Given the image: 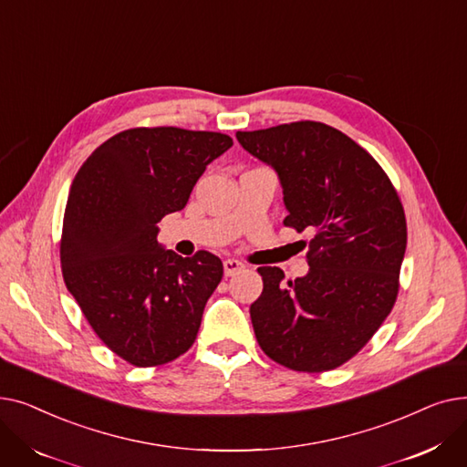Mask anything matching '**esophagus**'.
I'll list each match as a JSON object with an SVG mask.
<instances>
[{"instance_id": "esophagus-1", "label": "esophagus", "mask_w": 467, "mask_h": 467, "mask_svg": "<svg viewBox=\"0 0 467 467\" xmlns=\"http://www.w3.org/2000/svg\"><path fill=\"white\" fill-rule=\"evenodd\" d=\"M242 268H244V265L240 261H236V259H225L223 261L225 276H234V275H238L242 271Z\"/></svg>"}]
</instances>
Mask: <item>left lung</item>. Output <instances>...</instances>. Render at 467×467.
<instances>
[{"instance_id":"8db88e82","label":"left lung","mask_w":467,"mask_h":467,"mask_svg":"<svg viewBox=\"0 0 467 467\" xmlns=\"http://www.w3.org/2000/svg\"><path fill=\"white\" fill-rule=\"evenodd\" d=\"M282 185L287 227L312 233L308 273L284 282L259 266L250 316L263 352L293 371L322 373L356 356L382 326L400 289L407 223L379 162L324 122L236 132Z\"/></svg>"}]
</instances>
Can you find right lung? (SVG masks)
Instances as JSON below:
<instances>
[{"label":"right lung","instance_id":"obj_1","mask_svg":"<svg viewBox=\"0 0 467 467\" xmlns=\"http://www.w3.org/2000/svg\"><path fill=\"white\" fill-rule=\"evenodd\" d=\"M231 145L219 132L130 129L96 147L71 183L60 244L66 287L104 345L132 365L176 359L199 333L223 263L166 250L159 221L185 208Z\"/></svg>","mask_w":467,"mask_h":467}]
</instances>
